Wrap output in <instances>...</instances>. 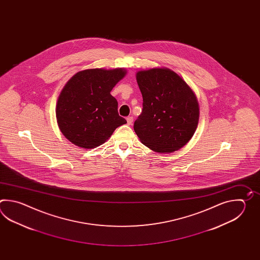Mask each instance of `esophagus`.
I'll return each instance as SVG.
<instances>
[{"label":"esophagus","mask_w":260,"mask_h":260,"mask_svg":"<svg viewBox=\"0 0 260 260\" xmlns=\"http://www.w3.org/2000/svg\"><path fill=\"white\" fill-rule=\"evenodd\" d=\"M126 121H127L128 125H131L133 121H134V118H133L132 116H128L127 118H126Z\"/></svg>","instance_id":"1"}]
</instances>
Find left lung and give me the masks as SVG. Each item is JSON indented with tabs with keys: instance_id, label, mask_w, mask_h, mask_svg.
<instances>
[{
	"instance_id": "obj_1",
	"label": "left lung",
	"mask_w": 260,
	"mask_h": 260,
	"mask_svg": "<svg viewBox=\"0 0 260 260\" xmlns=\"http://www.w3.org/2000/svg\"><path fill=\"white\" fill-rule=\"evenodd\" d=\"M143 98L141 114L134 130L149 149L170 153L192 138L199 121V105L188 84L169 69L137 73Z\"/></svg>"
}]
</instances>
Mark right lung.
Segmentation results:
<instances>
[{
    "label": "right lung",
    "mask_w": 260,
    "mask_h": 260,
    "mask_svg": "<svg viewBox=\"0 0 260 260\" xmlns=\"http://www.w3.org/2000/svg\"><path fill=\"white\" fill-rule=\"evenodd\" d=\"M125 72L122 69H91L77 72L67 83L55 114L61 132L72 143L93 149L126 123L118 113L116 99L111 94Z\"/></svg>",
    "instance_id": "add662e5"
}]
</instances>
